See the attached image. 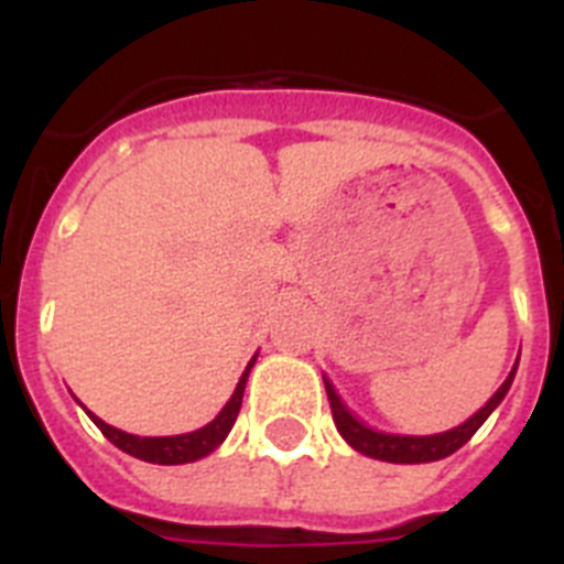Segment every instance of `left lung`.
Instances as JSON below:
<instances>
[{"instance_id":"obj_1","label":"left lung","mask_w":564,"mask_h":564,"mask_svg":"<svg viewBox=\"0 0 564 564\" xmlns=\"http://www.w3.org/2000/svg\"><path fill=\"white\" fill-rule=\"evenodd\" d=\"M514 376H517V364H514V370L508 372V378L502 381L500 390L488 398L486 406H480L475 415L468 417L466 423H460V426H455V430L437 432V435H387V432L370 430L367 423L358 421V417L344 406L341 398L336 395V390H333V383L327 381V378H325V390H327V398H330L333 421H336L338 432H341V437L350 443L352 449L387 463H432V460H441V457H449L452 452L460 449L463 443H468V437L475 435L482 423H486V417L500 406L506 392L511 390Z\"/></svg>"}]
</instances>
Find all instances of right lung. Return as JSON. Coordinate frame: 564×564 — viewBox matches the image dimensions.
Returning a JSON list of instances; mask_svg holds the SVG:
<instances>
[{
    "instance_id": "1",
    "label": "right lung",
    "mask_w": 564,
    "mask_h": 564,
    "mask_svg": "<svg viewBox=\"0 0 564 564\" xmlns=\"http://www.w3.org/2000/svg\"><path fill=\"white\" fill-rule=\"evenodd\" d=\"M253 361H257V356L248 361L246 372H242V378H239L237 383V390H234V395L228 398V403L223 406L220 415L197 432H186V435H172V437H138V435H129V432L115 430V426L104 423L101 417L93 415V412H87V415L93 417V423L104 432V437H107L109 443H115L118 449L138 457V460L161 463V466H177V463L200 460V457L212 455V452L226 441L228 432H231L234 421H237L239 415V406H242V392H246L248 372H251Z\"/></svg>"
}]
</instances>
